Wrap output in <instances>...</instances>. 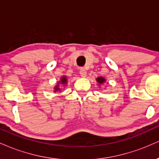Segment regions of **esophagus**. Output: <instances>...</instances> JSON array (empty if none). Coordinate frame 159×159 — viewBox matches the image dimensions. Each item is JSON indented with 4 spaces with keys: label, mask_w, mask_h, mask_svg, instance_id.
Wrapping results in <instances>:
<instances>
[{
    "label": "esophagus",
    "mask_w": 159,
    "mask_h": 159,
    "mask_svg": "<svg viewBox=\"0 0 159 159\" xmlns=\"http://www.w3.org/2000/svg\"><path fill=\"white\" fill-rule=\"evenodd\" d=\"M80 75H81V77L85 78L87 76V71L84 69H81V70H80Z\"/></svg>",
    "instance_id": "obj_1"
}]
</instances>
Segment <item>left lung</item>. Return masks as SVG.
Here are the masks:
<instances>
[{
	"mask_svg": "<svg viewBox=\"0 0 159 159\" xmlns=\"http://www.w3.org/2000/svg\"><path fill=\"white\" fill-rule=\"evenodd\" d=\"M96 81L99 84H102L104 82H105V78L103 77H98L96 78Z\"/></svg>",
	"mask_w": 159,
	"mask_h": 159,
	"instance_id": "8db88e82",
	"label": "left lung"
}]
</instances>
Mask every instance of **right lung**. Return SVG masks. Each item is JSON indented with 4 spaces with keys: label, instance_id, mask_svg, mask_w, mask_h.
<instances>
[{
    "label": "right lung",
    "instance_id": "add662e5",
    "mask_svg": "<svg viewBox=\"0 0 159 159\" xmlns=\"http://www.w3.org/2000/svg\"><path fill=\"white\" fill-rule=\"evenodd\" d=\"M59 84H63V85L66 84H67L66 77V76H63V77L61 78V81H59V83L57 84V85H56L55 87H54V92H56V91H61V89L59 87V86H60Z\"/></svg>",
    "mask_w": 159,
    "mask_h": 159
}]
</instances>
